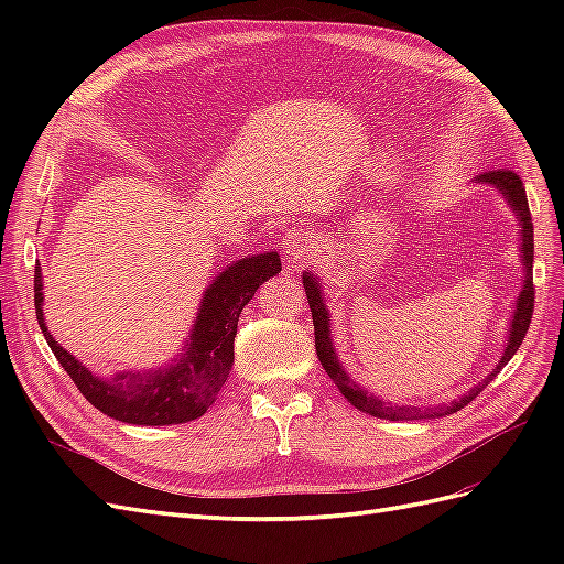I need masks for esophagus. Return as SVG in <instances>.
Wrapping results in <instances>:
<instances>
[{
	"mask_svg": "<svg viewBox=\"0 0 564 564\" xmlns=\"http://www.w3.org/2000/svg\"><path fill=\"white\" fill-rule=\"evenodd\" d=\"M283 251L291 263L303 261L310 251H313V232H310V227L297 225L293 230H289L283 242Z\"/></svg>",
	"mask_w": 564,
	"mask_h": 564,
	"instance_id": "1",
	"label": "esophagus"
}]
</instances>
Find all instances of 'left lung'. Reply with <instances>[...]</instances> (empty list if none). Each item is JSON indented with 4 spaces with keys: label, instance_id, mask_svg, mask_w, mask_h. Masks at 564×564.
<instances>
[{
    "label": "left lung",
    "instance_id": "1",
    "mask_svg": "<svg viewBox=\"0 0 564 564\" xmlns=\"http://www.w3.org/2000/svg\"><path fill=\"white\" fill-rule=\"evenodd\" d=\"M480 182H489L495 184L501 194L507 196V200L513 206V210L519 213V220H521V235H523V242H521V254H523V267H525V285L519 295V303H517V313H513V322H511V337L507 344V351L501 356L499 366L492 370V376H487V380H482L480 386L473 388L470 392L465 394V398L455 400L451 406H441V410H414V406H392L376 400L373 394H368L366 390H361L356 386V382L344 373V368L337 361V354L332 349V339H329V327H327V310L325 303H322V295H319V285L313 279V275L305 273L303 275V285H305V293H307V303H310V313H313V325H315V349H317V358L322 368L327 370V376L334 380V386L341 390V394L346 400H349L356 410L368 412L373 416L380 419H410V416H438L446 412H458L467 402H473L477 394L485 390V386H489V380H492L501 368H505L511 356L519 351L521 341L525 339V332L531 327V317H533V303H535V285H533V218H531V210H529V198H525V186L521 182V176L513 172V170H492V172H485L480 176Z\"/></svg>",
    "mask_w": 564,
    "mask_h": 564
}]
</instances>
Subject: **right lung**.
<instances>
[{"instance_id":"1","label":"right lung","mask_w":564,"mask_h":564,"mask_svg":"<svg viewBox=\"0 0 564 564\" xmlns=\"http://www.w3.org/2000/svg\"><path fill=\"white\" fill-rule=\"evenodd\" d=\"M279 271L281 259L275 251L249 257L227 267L206 291V301L200 305L194 334H191V344L182 361L166 370H158L152 376H118L113 382H109L91 376V370L84 368L75 356L67 354L45 327L41 310L43 281L39 263H35L33 279L35 317H39L43 337L59 366L67 370L77 390L99 412L126 424H184L206 414L213 400L218 398L235 361V334L239 313L254 297L259 285ZM121 379L127 382L121 383Z\"/></svg>"}]
</instances>
